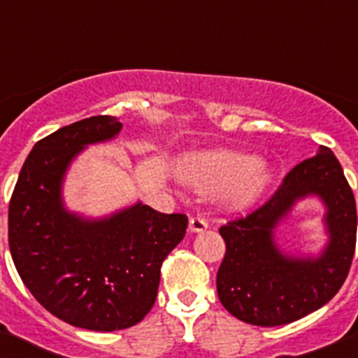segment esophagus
<instances>
[{"label": "esophagus", "mask_w": 358, "mask_h": 358, "mask_svg": "<svg viewBox=\"0 0 358 358\" xmlns=\"http://www.w3.org/2000/svg\"><path fill=\"white\" fill-rule=\"evenodd\" d=\"M188 229L192 231V233H202V231L208 229V222H206V220H204V218L192 217V218H189Z\"/></svg>", "instance_id": "esophagus-1"}]
</instances>
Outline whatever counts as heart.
Segmentation results:
<instances>
[{"mask_svg": "<svg viewBox=\"0 0 358 358\" xmlns=\"http://www.w3.org/2000/svg\"><path fill=\"white\" fill-rule=\"evenodd\" d=\"M181 177L201 194H218L224 206L243 210L267 192L273 170L248 152L210 148L182 157Z\"/></svg>", "mask_w": 358, "mask_h": 358, "instance_id": "heart-1", "label": "heart"}]
</instances>
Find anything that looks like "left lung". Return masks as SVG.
Masks as SVG:
<instances>
[{"label":"left lung","mask_w":358,"mask_h":358,"mask_svg":"<svg viewBox=\"0 0 358 358\" xmlns=\"http://www.w3.org/2000/svg\"><path fill=\"white\" fill-rule=\"evenodd\" d=\"M325 206L329 238L317 255L287 252L277 231L305 198ZM226 256L217 273L218 299L231 315L256 327H281L312 314L339 292L357 240V208L343 166L327 147L296 164L273 199L249 217L220 227Z\"/></svg>","instance_id":"8db88e82"}]
</instances>
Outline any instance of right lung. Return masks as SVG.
Masks as SVG:
<instances>
[{
	"mask_svg": "<svg viewBox=\"0 0 358 358\" xmlns=\"http://www.w3.org/2000/svg\"><path fill=\"white\" fill-rule=\"evenodd\" d=\"M120 131L115 116H93L37 141L8 206V245L27 289L50 314L93 331L134 327L150 312L161 264L188 227L186 215L140 201L98 218L68 210L71 163Z\"/></svg>",
	"mask_w": 358,
	"mask_h": 358,
	"instance_id": "1",
	"label": "right lung"
}]
</instances>
